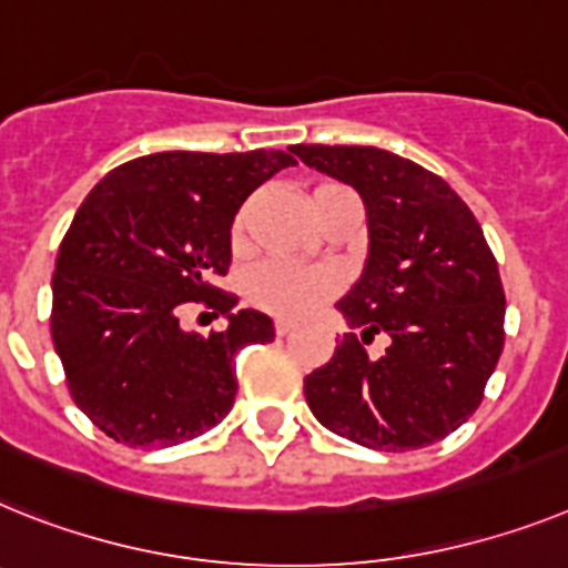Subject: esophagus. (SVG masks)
<instances>
[{
    "mask_svg": "<svg viewBox=\"0 0 568 568\" xmlns=\"http://www.w3.org/2000/svg\"><path fill=\"white\" fill-rule=\"evenodd\" d=\"M293 331H295V322H290V318H278V322H275V333H278V336H287V333Z\"/></svg>",
    "mask_w": 568,
    "mask_h": 568,
    "instance_id": "esophagus-1",
    "label": "esophagus"
}]
</instances>
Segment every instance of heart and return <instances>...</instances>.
<instances>
[{"label":"heart","mask_w":568,"mask_h":568,"mask_svg":"<svg viewBox=\"0 0 568 568\" xmlns=\"http://www.w3.org/2000/svg\"><path fill=\"white\" fill-rule=\"evenodd\" d=\"M324 189L336 186H322L313 195L324 192ZM244 212L235 221V235L244 232ZM338 290L336 273L324 270V266H295L287 261H266L258 270H252L246 278V295L252 302L264 307L266 313L275 316H304L307 310L322 304L327 295Z\"/></svg>","instance_id":"1"}]
</instances>
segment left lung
I'll use <instances>...</instances> for the list:
<instances>
[{"label": "left lung", "mask_w": 568, "mask_h": 568, "mask_svg": "<svg viewBox=\"0 0 568 568\" xmlns=\"http://www.w3.org/2000/svg\"><path fill=\"white\" fill-rule=\"evenodd\" d=\"M302 163L358 192L367 261L336 310L351 324L304 379L318 423L373 450H414L479 408L503 353L500 270L463 197L414 160L376 145H290ZM392 338L379 359L364 344Z\"/></svg>", "instance_id": "8db88e82"}]
</instances>
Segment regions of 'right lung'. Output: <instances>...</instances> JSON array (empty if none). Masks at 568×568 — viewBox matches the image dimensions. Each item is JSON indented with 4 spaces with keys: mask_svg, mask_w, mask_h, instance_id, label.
Here are the masks:
<instances>
[{
    "mask_svg": "<svg viewBox=\"0 0 568 568\" xmlns=\"http://www.w3.org/2000/svg\"><path fill=\"white\" fill-rule=\"evenodd\" d=\"M287 152H158L111 169L77 210L57 255L51 336L77 408L114 443L169 448L232 410L235 353L275 338L273 318L215 287L232 221ZM186 301L227 331L183 332Z\"/></svg>",
    "mask_w": 568,
    "mask_h": 568,
    "instance_id": "1",
    "label": "right lung"
}]
</instances>
